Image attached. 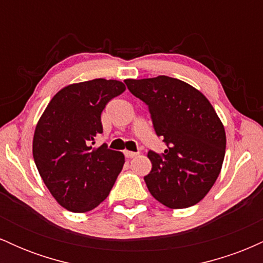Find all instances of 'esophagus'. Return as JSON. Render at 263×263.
Segmentation results:
<instances>
[{
    "label": "esophagus",
    "mask_w": 263,
    "mask_h": 263,
    "mask_svg": "<svg viewBox=\"0 0 263 263\" xmlns=\"http://www.w3.org/2000/svg\"><path fill=\"white\" fill-rule=\"evenodd\" d=\"M123 153H125V156L127 157V158H134V157L138 156L137 152H131V151H125Z\"/></svg>",
    "instance_id": "obj_1"
}]
</instances>
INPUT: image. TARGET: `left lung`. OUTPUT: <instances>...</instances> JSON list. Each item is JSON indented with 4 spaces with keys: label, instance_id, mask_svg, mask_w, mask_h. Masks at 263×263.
I'll list each match as a JSON object with an SVG mask.
<instances>
[{
    "label": "left lung",
    "instance_id": "obj_1",
    "mask_svg": "<svg viewBox=\"0 0 263 263\" xmlns=\"http://www.w3.org/2000/svg\"><path fill=\"white\" fill-rule=\"evenodd\" d=\"M125 83L147 105L156 134L167 146L161 155H147L152 163L144 177L149 193L171 209L199 203L224 162L226 135L218 114L203 93L179 79L159 75Z\"/></svg>",
    "mask_w": 263,
    "mask_h": 263
}]
</instances>
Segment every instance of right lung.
Instances as JSON below:
<instances>
[{"mask_svg":"<svg viewBox=\"0 0 263 263\" xmlns=\"http://www.w3.org/2000/svg\"><path fill=\"white\" fill-rule=\"evenodd\" d=\"M125 90L119 80L70 84L53 96L35 126V165L50 194L66 210L95 209L122 171L123 153L105 143L98 148L91 144L102 134V110Z\"/></svg>","mask_w":263,"mask_h":263,"instance_id":"obj_1","label":"right lung"}]
</instances>
